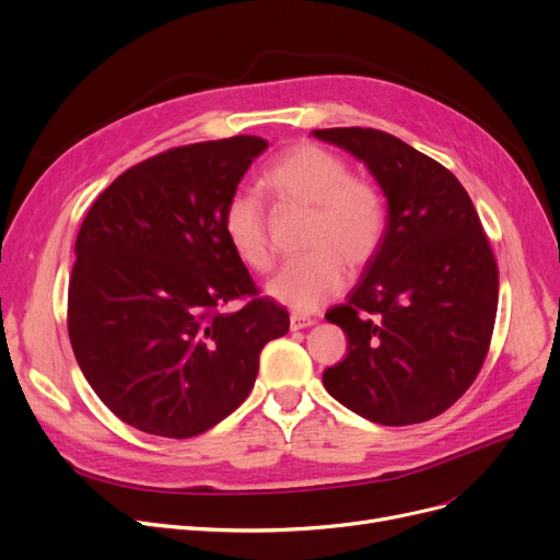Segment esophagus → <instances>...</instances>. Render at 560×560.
Listing matches in <instances>:
<instances>
[{
    "mask_svg": "<svg viewBox=\"0 0 560 560\" xmlns=\"http://www.w3.org/2000/svg\"><path fill=\"white\" fill-rule=\"evenodd\" d=\"M315 325V319L308 317V315H302V313H290V329L292 331H300V329H306Z\"/></svg>",
    "mask_w": 560,
    "mask_h": 560,
    "instance_id": "34e87169",
    "label": "esophagus"
}]
</instances>
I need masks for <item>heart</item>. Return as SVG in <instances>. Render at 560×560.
I'll use <instances>...</instances> for the list:
<instances>
[{"mask_svg":"<svg viewBox=\"0 0 560 560\" xmlns=\"http://www.w3.org/2000/svg\"><path fill=\"white\" fill-rule=\"evenodd\" d=\"M260 184L277 209H300L308 215L302 231L306 254L288 262L268 292L290 308L311 313L342 290L345 268L361 272L378 254L388 229L386 197L368 176L351 174L342 156L311 142L290 147ZM222 229L231 249L252 270H272L270 218L256 197L231 195Z\"/></svg>","mask_w":560,"mask_h":560,"instance_id":"b5f03b06","label":"heart"}]
</instances>
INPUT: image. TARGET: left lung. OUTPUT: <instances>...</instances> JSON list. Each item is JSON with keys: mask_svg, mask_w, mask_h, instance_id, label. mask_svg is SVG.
<instances>
[{"mask_svg": "<svg viewBox=\"0 0 560 560\" xmlns=\"http://www.w3.org/2000/svg\"><path fill=\"white\" fill-rule=\"evenodd\" d=\"M313 136L361 159L388 199L384 245L325 315L345 331L347 357L322 381L370 422H427L463 397L488 357L499 298L488 235L456 176L404 140L363 127Z\"/></svg>", "mask_w": 560, "mask_h": 560, "instance_id": "obj_1", "label": "left lung"}]
</instances>
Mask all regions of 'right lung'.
<instances>
[{
	"label": "right lung",
	"mask_w": 560,
	"mask_h": 560,
	"mask_svg": "<svg viewBox=\"0 0 560 560\" xmlns=\"http://www.w3.org/2000/svg\"><path fill=\"white\" fill-rule=\"evenodd\" d=\"M265 150L256 136L172 147L117 176L83 218L70 342L97 397L144 433L215 427L252 393L262 347L290 327L222 229L224 203ZM233 299L246 304L222 312Z\"/></svg>",
	"instance_id": "1"
}]
</instances>
